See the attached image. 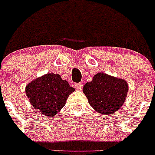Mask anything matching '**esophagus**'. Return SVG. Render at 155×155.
<instances>
[{
  "instance_id": "34e87169",
  "label": "esophagus",
  "mask_w": 155,
  "mask_h": 155,
  "mask_svg": "<svg viewBox=\"0 0 155 155\" xmlns=\"http://www.w3.org/2000/svg\"><path fill=\"white\" fill-rule=\"evenodd\" d=\"M74 87L77 90L81 91V90H82V88H83V84H82V83H77V84H74Z\"/></svg>"
}]
</instances>
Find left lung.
Masks as SVG:
<instances>
[{"label": "left lung", "mask_w": 155, "mask_h": 155, "mask_svg": "<svg viewBox=\"0 0 155 155\" xmlns=\"http://www.w3.org/2000/svg\"><path fill=\"white\" fill-rule=\"evenodd\" d=\"M127 91L126 81L102 73L94 75L93 80L87 82L83 87L90 105L102 115L113 114L120 109Z\"/></svg>", "instance_id": "left-lung-1"}]
</instances>
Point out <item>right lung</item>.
Returning <instances> with one entry per match:
<instances>
[{
	"instance_id": "add662e5",
	"label": "right lung",
	"mask_w": 155,
	"mask_h": 155,
	"mask_svg": "<svg viewBox=\"0 0 155 155\" xmlns=\"http://www.w3.org/2000/svg\"><path fill=\"white\" fill-rule=\"evenodd\" d=\"M74 88L59 74H48L35 79L25 87L32 107L42 116H54L65 105L66 100Z\"/></svg>"
}]
</instances>
